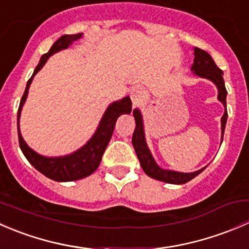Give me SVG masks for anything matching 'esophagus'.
<instances>
[{"label":"esophagus","mask_w":249,"mask_h":249,"mask_svg":"<svg viewBox=\"0 0 249 249\" xmlns=\"http://www.w3.org/2000/svg\"><path fill=\"white\" fill-rule=\"evenodd\" d=\"M130 97H131L132 105H134L135 107H137L140 106L143 102V100H144V92H143V90L141 89L140 87H136L131 90V92H130Z\"/></svg>","instance_id":"34e87169"}]
</instances>
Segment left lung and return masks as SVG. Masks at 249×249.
<instances>
[{
  "mask_svg": "<svg viewBox=\"0 0 249 249\" xmlns=\"http://www.w3.org/2000/svg\"><path fill=\"white\" fill-rule=\"evenodd\" d=\"M194 64L192 66V71L194 72L196 76L210 79L215 84L218 89V100L223 104L225 107V112L222 117V141L223 136H224V130L225 124H227L228 119V112H227V89H225L224 79H223V71L218 69L215 62L213 61L212 56L208 54L205 50L200 49V48H194ZM134 117L135 122H136V127H135L134 135H132V145L135 148L137 158L140 160L141 167L145 175L149 176L150 178L154 179L161 180V182L171 183V184H184V183L189 182L193 178L196 177L200 175L205 167L199 171L184 173V172H177L172 171V170H165L161 169L159 165L155 162L154 158H153L152 153H150L149 148H148L147 142H145L144 137V129H143V118L141 114L140 109H134Z\"/></svg>",
  "mask_w": 249,
  "mask_h": 249,
  "instance_id": "1",
  "label": "left lung"
}]
</instances>
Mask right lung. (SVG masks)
Wrapping results in <instances>:
<instances>
[{
    "label": "right lung",
    "instance_id": "1",
    "mask_svg": "<svg viewBox=\"0 0 249 249\" xmlns=\"http://www.w3.org/2000/svg\"><path fill=\"white\" fill-rule=\"evenodd\" d=\"M82 36L83 34L61 36L53 44L47 54L42 55L39 64L37 65V67L34 71V74H32L29 82H27L26 89H25L24 95H22L21 100H20L19 109H18V137H19L20 149L24 153L25 158L29 160L30 164L37 171H39L42 175L50 178V179L56 180V182H71V180L82 179V178H85L91 175V173H94L95 170L99 167L102 155H104L105 150H106V147L108 145L110 137H112L113 131H114L117 119L122 114L131 113L132 109L131 100H130L129 96L124 97L120 101H115L110 104L108 108L105 112L96 131L92 135L91 139L88 141L87 144H84L82 148H79V149L72 153V154L65 155V157H43V155L36 153L26 144V142L22 139L21 132H20L19 119L20 114H21L22 106H24L25 101H26L27 94H29V88L31 85L32 79L36 76L37 72L46 65L47 60L53 54L69 48L73 42L82 38Z\"/></svg>",
    "mask_w": 249,
    "mask_h": 249
}]
</instances>
